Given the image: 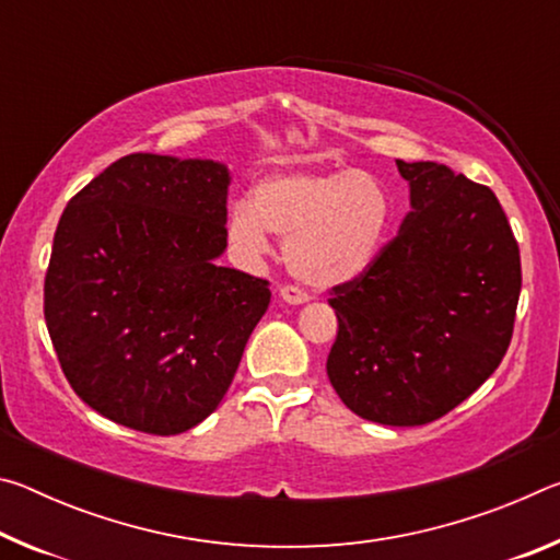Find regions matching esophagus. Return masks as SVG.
Returning <instances> with one entry per match:
<instances>
[{
    "instance_id": "34e87169",
    "label": "esophagus",
    "mask_w": 560,
    "mask_h": 560,
    "mask_svg": "<svg viewBox=\"0 0 560 560\" xmlns=\"http://www.w3.org/2000/svg\"><path fill=\"white\" fill-rule=\"evenodd\" d=\"M279 296L287 301V303H293V306H299V303H306L308 301V293L303 291V289H299V287H293V283H287V287H281L279 289Z\"/></svg>"
}]
</instances>
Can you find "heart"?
I'll use <instances>...</instances> for the list:
<instances>
[{"instance_id": "b5f03b06", "label": "heart", "mask_w": 560, "mask_h": 560, "mask_svg": "<svg viewBox=\"0 0 560 560\" xmlns=\"http://www.w3.org/2000/svg\"><path fill=\"white\" fill-rule=\"evenodd\" d=\"M390 212L385 185L365 170L287 173L264 177L249 202L232 207L226 234L246 257L267 254V232L287 236L283 261L293 277L334 289L375 261Z\"/></svg>"}]
</instances>
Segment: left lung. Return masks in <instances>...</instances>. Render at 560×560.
I'll return each mask as SVG.
<instances>
[{
	"label": "left lung",
	"mask_w": 560,
	"mask_h": 560,
	"mask_svg": "<svg viewBox=\"0 0 560 560\" xmlns=\"http://www.w3.org/2000/svg\"><path fill=\"white\" fill-rule=\"evenodd\" d=\"M397 170L412 212L365 273L330 289L326 371L363 420L415 428L467 400L506 355L521 257L487 185L438 163Z\"/></svg>",
	"instance_id": "8db88e82"
}]
</instances>
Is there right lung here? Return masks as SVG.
I'll list each match as a JSON object with an SVG mask.
<instances>
[{"label":"right lung","instance_id":"right-lung-1","mask_svg":"<svg viewBox=\"0 0 560 560\" xmlns=\"http://www.w3.org/2000/svg\"><path fill=\"white\" fill-rule=\"evenodd\" d=\"M226 189L214 160L132 153L66 205L44 318L66 381L108 420L167 438L230 390L271 291L217 267Z\"/></svg>","mask_w":560,"mask_h":560}]
</instances>
